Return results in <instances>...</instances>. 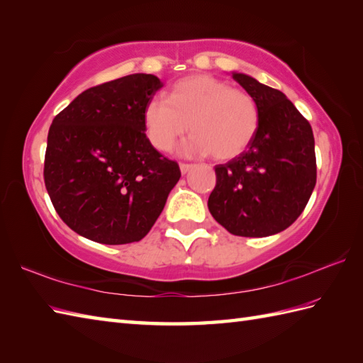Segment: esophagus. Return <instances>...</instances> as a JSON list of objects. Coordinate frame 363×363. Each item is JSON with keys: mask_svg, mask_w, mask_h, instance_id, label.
<instances>
[{"mask_svg": "<svg viewBox=\"0 0 363 363\" xmlns=\"http://www.w3.org/2000/svg\"><path fill=\"white\" fill-rule=\"evenodd\" d=\"M179 168H181V173L182 174H187L191 168H194V165L191 164H179Z\"/></svg>", "mask_w": 363, "mask_h": 363, "instance_id": "obj_1", "label": "esophagus"}]
</instances>
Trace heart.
Listing matches in <instances>:
<instances>
[{
	"label": "heart",
	"mask_w": 363,
	"mask_h": 363,
	"mask_svg": "<svg viewBox=\"0 0 363 363\" xmlns=\"http://www.w3.org/2000/svg\"><path fill=\"white\" fill-rule=\"evenodd\" d=\"M143 125L159 151L172 150L191 128L195 134L184 143V154L230 160L250 148L260 113L246 91L209 74H190L174 84L169 99L156 95L146 101Z\"/></svg>",
	"instance_id": "1"
}]
</instances>
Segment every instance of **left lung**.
<instances>
[{
    "mask_svg": "<svg viewBox=\"0 0 363 363\" xmlns=\"http://www.w3.org/2000/svg\"><path fill=\"white\" fill-rule=\"evenodd\" d=\"M233 78L257 103L260 125L242 156L215 167L217 186L207 207L230 234L267 237L295 221L317 182L313 133L281 90L252 76Z\"/></svg>",
    "mask_w": 363,
    "mask_h": 363,
    "instance_id": "obj_1",
    "label": "left lung"
}]
</instances>
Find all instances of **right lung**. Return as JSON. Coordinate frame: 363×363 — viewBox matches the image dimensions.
Returning <instances> with one entry per match:
<instances>
[{"instance_id":"1","label":"right lung","mask_w":363,"mask_h":363,"mask_svg":"<svg viewBox=\"0 0 363 363\" xmlns=\"http://www.w3.org/2000/svg\"><path fill=\"white\" fill-rule=\"evenodd\" d=\"M164 84L135 73L87 89L56 115L45 152V187L59 217L98 243L150 233L181 177L151 145L143 107Z\"/></svg>"}]
</instances>
